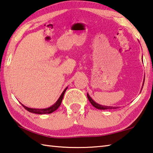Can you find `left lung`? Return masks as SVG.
<instances>
[{
	"label": "left lung",
	"mask_w": 153,
	"mask_h": 153,
	"mask_svg": "<svg viewBox=\"0 0 153 153\" xmlns=\"http://www.w3.org/2000/svg\"><path fill=\"white\" fill-rule=\"evenodd\" d=\"M87 97L88 100L90 101V103L92 104L93 107H95V108H97L98 109H117V108H118V107H110V106H104V105H101L100 104H98L97 103H95L94 101H93L91 98L89 94H87Z\"/></svg>",
	"instance_id": "8db88e82"
}]
</instances>
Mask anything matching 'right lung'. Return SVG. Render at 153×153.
<instances>
[{
  "label": "right lung",
  "instance_id": "right-lung-1",
  "mask_svg": "<svg viewBox=\"0 0 153 153\" xmlns=\"http://www.w3.org/2000/svg\"><path fill=\"white\" fill-rule=\"evenodd\" d=\"M67 88H66L64 90V91L62 93V95H60V98L58 99V100L56 101V103L54 104V105H53L52 106H51L50 108H48L46 109H32V108H27L25 105H23L21 104V105H23V107L24 108H25L26 110H27L28 111L31 112V113H33V114H51L52 113L53 111H56V109H57L59 107H60V104L62 101V99L64 97V93H65L66 90Z\"/></svg>",
  "mask_w": 153,
  "mask_h": 153
}]
</instances>
